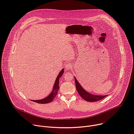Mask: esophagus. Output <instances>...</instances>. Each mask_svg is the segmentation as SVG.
<instances>
[{"mask_svg":"<svg viewBox=\"0 0 134 134\" xmlns=\"http://www.w3.org/2000/svg\"><path fill=\"white\" fill-rule=\"evenodd\" d=\"M72 68V65L71 63H67L65 65V69L66 70H69L71 69Z\"/></svg>","mask_w":134,"mask_h":134,"instance_id":"1","label":"esophagus"}]
</instances>
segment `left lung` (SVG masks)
Masks as SVG:
<instances>
[{
	"instance_id": "obj_1",
	"label": "left lung",
	"mask_w": 134,
	"mask_h": 134,
	"mask_svg": "<svg viewBox=\"0 0 134 134\" xmlns=\"http://www.w3.org/2000/svg\"><path fill=\"white\" fill-rule=\"evenodd\" d=\"M74 80L75 82V87L77 92L79 95L81 96L84 100L89 102H95L98 101L100 100H101L107 96L108 95L105 96H100V95H94L93 94H91L88 92H87L86 90H85L83 87L77 81L75 76H74Z\"/></svg>"
}]
</instances>
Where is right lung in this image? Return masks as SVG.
<instances>
[{
    "instance_id": "right-lung-1",
    "label": "right lung",
    "mask_w": 134,
    "mask_h": 134,
    "mask_svg": "<svg viewBox=\"0 0 134 134\" xmlns=\"http://www.w3.org/2000/svg\"><path fill=\"white\" fill-rule=\"evenodd\" d=\"M64 73V69H62V70L59 73L58 76L57 77V79L55 80V83L54 84V86H53V89L50 93V94L45 97V98H43L42 99L40 100H32L33 101L35 102H37L38 103H42V104H44V103H48L50 102H51L53 99H54V98L56 97L58 92L59 90V80L60 77L63 75Z\"/></svg>"
}]
</instances>
